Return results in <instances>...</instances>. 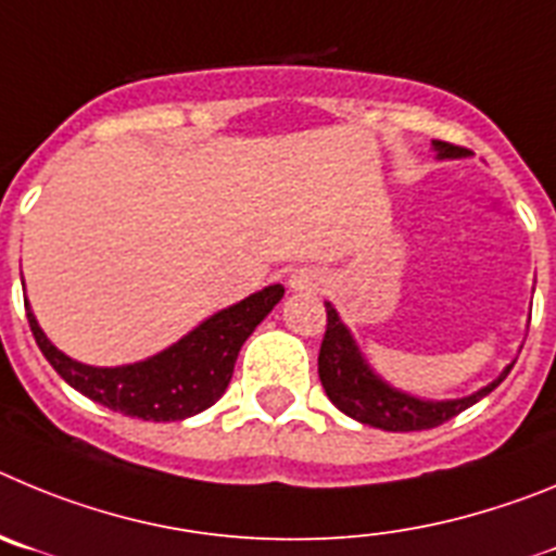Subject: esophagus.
Returning a JSON list of instances; mask_svg holds the SVG:
<instances>
[{
	"mask_svg": "<svg viewBox=\"0 0 556 556\" xmlns=\"http://www.w3.org/2000/svg\"><path fill=\"white\" fill-rule=\"evenodd\" d=\"M318 277L315 274H307V271H299L290 277V288L293 290H318Z\"/></svg>",
	"mask_w": 556,
	"mask_h": 556,
	"instance_id": "esophagus-1",
	"label": "esophagus"
}]
</instances>
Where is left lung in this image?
Instances as JSON below:
<instances>
[{"label":"left lung","mask_w":556,"mask_h":556,"mask_svg":"<svg viewBox=\"0 0 556 556\" xmlns=\"http://www.w3.org/2000/svg\"><path fill=\"white\" fill-rule=\"evenodd\" d=\"M434 149H438V157H463L465 154L463 147L446 141H434ZM509 368L513 365H507L502 377L493 379L488 388L465 399L427 402V399L409 396V393L390 388L368 368L352 332L338 318V309L327 302V332H324L321 352H318V377H321L329 402L340 413H346L349 418L368 424V427L384 429V432H418V429L440 427L488 396L490 390L498 388Z\"/></svg>","instance_id":"8db88e82"}]
</instances>
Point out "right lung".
Listing matches in <instances>:
<instances>
[{"label": "right lung", "instance_id": "1", "mask_svg": "<svg viewBox=\"0 0 556 556\" xmlns=\"http://www.w3.org/2000/svg\"><path fill=\"white\" fill-rule=\"evenodd\" d=\"M282 296V285H268L243 302L210 315L166 352L118 368H97L66 357L38 327L29 302H24V307L43 357L83 396L141 421H182L224 396L238 352Z\"/></svg>", "mask_w": 556, "mask_h": 556}]
</instances>
